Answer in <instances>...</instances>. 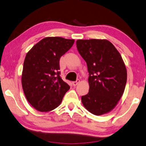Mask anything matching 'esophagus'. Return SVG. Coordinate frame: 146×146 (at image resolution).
Instances as JSON below:
<instances>
[{
  "mask_svg": "<svg viewBox=\"0 0 146 146\" xmlns=\"http://www.w3.org/2000/svg\"><path fill=\"white\" fill-rule=\"evenodd\" d=\"M80 80H77L76 81H73V82H72V85H73L74 86H76L79 83H80Z\"/></svg>",
  "mask_w": 146,
  "mask_h": 146,
  "instance_id": "34e87169",
  "label": "esophagus"
}]
</instances>
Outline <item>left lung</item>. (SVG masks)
<instances>
[{"instance_id":"left-lung-1","label":"left lung","mask_w":146,"mask_h":146,"mask_svg":"<svg viewBox=\"0 0 146 146\" xmlns=\"http://www.w3.org/2000/svg\"><path fill=\"white\" fill-rule=\"evenodd\" d=\"M79 53L87 64L89 92L81 97L83 106L94 115L112 110L124 93L126 66L121 54L107 40H78Z\"/></svg>"}]
</instances>
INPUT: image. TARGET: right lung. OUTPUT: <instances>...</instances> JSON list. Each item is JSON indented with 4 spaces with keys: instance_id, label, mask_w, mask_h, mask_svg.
Masks as SVG:
<instances>
[{
    "instance_id": "add662e5",
    "label": "right lung",
    "mask_w": 146,
    "mask_h": 146,
    "mask_svg": "<svg viewBox=\"0 0 146 146\" xmlns=\"http://www.w3.org/2000/svg\"><path fill=\"white\" fill-rule=\"evenodd\" d=\"M74 40L47 37L35 45L25 56L22 85L28 102L38 111L47 112L60 105L70 86L60 77V60Z\"/></svg>"
}]
</instances>
